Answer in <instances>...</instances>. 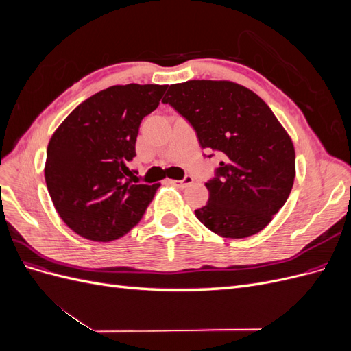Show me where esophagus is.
Returning <instances> with one entry per match:
<instances>
[{
    "mask_svg": "<svg viewBox=\"0 0 351 351\" xmlns=\"http://www.w3.org/2000/svg\"><path fill=\"white\" fill-rule=\"evenodd\" d=\"M169 183L177 186V187L184 189V187H187V186H190V184L193 183V177L192 176H186L183 180H169Z\"/></svg>",
    "mask_w": 351,
    "mask_h": 351,
    "instance_id": "34e87169",
    "label": "esophagus"
}]
</instances>
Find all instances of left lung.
<instances>
[{"label":"left lung","instance_id":"left-lung-1","mask_svg":"<svg viewBox=\"0 0 351 351\" xmlns=\"http://www.w3.org/2000/svg\"><path fill=\"white\" fill-rule=\"evenodd\" d=\"M169 104L190 121L200 146L222 154L205 183L197 219L212 232L244 239L262 231L289 199L295 177L291 137L253 90L230 80H189L168 88Z\"/></svg>","mask_w":351,"mask_h":351}]
</instances>
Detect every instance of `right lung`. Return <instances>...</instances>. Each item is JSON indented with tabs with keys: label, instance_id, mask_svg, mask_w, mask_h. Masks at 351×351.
Listing matches in <instances>:
<instances>
[{
	"label": "right lung",
	"instance_id": "right-lung-1",
	"mask_svg": "<svg viewBox=\"0 0 351 351\" xmlns=\"http://www.w3.org/2000/svg\"><path fill=\"white\" fill-rule=\"evenodd\" d=\"M167 84H115L77 105L51 136L45 182L58 215L76 234L112 241L143 217L161 184L132 182L129 164L143 117Z\"/></svg>",
	"mask_w": 351,
	"mask_h": 351
}]
</instances>
